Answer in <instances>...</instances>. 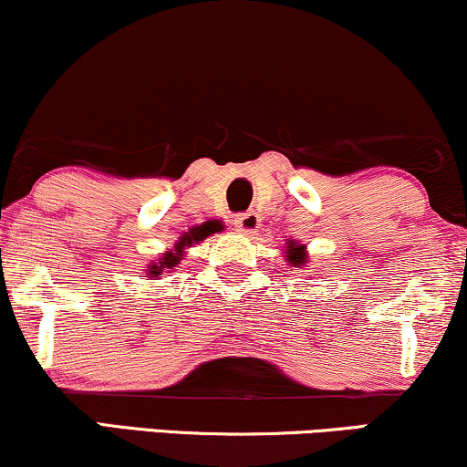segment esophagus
<instances>
[{
	"instance_id": "obj_1",
	"label": "esophagus",
	"mask_w": 467,
	"mask_h": 467,
	"mask_svg": "<svg viewBox=\"0 0 467 467\" xmlns=\"http://www.w3.org/2000/svg\"><path fill=\"white\" fill-rule=\"evenodd\" d=\"M234 228L244 234L258 233V228H261V217H258L256 213H252V211L250 213H241L234 217Z\"/></svg>"
}]
</instances>
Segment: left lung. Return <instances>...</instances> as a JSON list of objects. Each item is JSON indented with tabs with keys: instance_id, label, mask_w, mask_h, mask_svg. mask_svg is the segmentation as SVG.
<instances>
[{
	"instance_id": "obj_1",
	"label": "left lung",
	"mask_w": 467,
	"mask_h": 467,
	"mask_svg": "<svg viewBox=\"0 0 467 467\" xmlns=\"http://www.w3.org/2000/svg\"><path fill=\"white\" fill-rule=\"evenodd\" d=\"M286 261L293 265V267H299V265L306 263V245H297L295 241H288L286 245Z\"/></svg>"
}]
</instances>
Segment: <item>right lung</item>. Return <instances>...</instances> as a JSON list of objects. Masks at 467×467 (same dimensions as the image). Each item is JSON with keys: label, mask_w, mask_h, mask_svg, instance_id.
<instances>
[{"label": "right lung", "mask_w": 467, "mask_h": 467, "mask_svg": "<svg viewBox=\"0 0 467 467\" xmlns=\"http://www.w3.org/2000/svg\"><path fill=\"white\" fill-rule=\"evenodd\" d=\"M204 237H206V233H202V230L192 228L190 233H185L179 241H176L174 250L165 252L163 256L159 258L157 263L149 265V269H146V277H150V280H159V277L163 275V271L174 269L176 265L181 263V258H182V250H185V247H192L193 244H198V241H202Z\"/></svg>", "instance_id": "obj_1"}]
</instances>
